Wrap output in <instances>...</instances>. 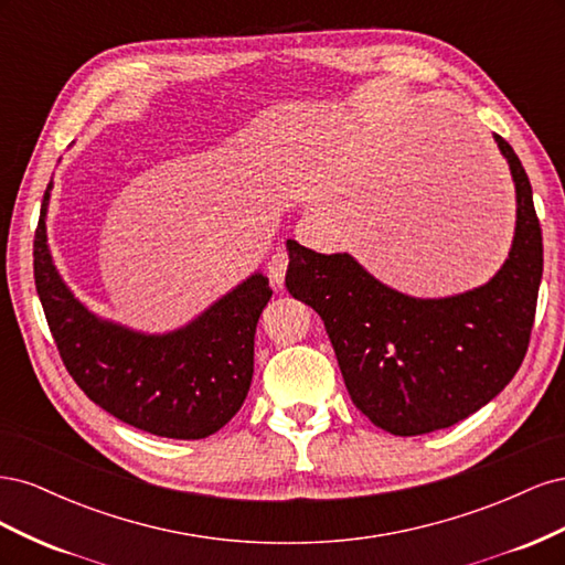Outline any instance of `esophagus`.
<instances>
[{
  "mask_svg": "<svg viewBox=\"0 0 565 565\" xmlns=\"http://www.w3.org/2000/svg\"><path fill=\"white\" fill-rule=\"evenodd\" d=\"M266 273H268V278H270L273 285H278V287L282 285L285 273H287V252L285 249H276L270 254Z\"/></svg>",
  "mask_w": 565,
  "mask_h": 565,
  "instance_id": "obj_1",
  "label": "esophagus"
}]
</instances>
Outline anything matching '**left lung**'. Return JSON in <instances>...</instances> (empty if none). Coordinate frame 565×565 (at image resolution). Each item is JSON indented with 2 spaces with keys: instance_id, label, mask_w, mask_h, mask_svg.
<instances>
[{
  "instance_id": "1",
  "label": "left lung",
  "mask_w": 565,
  "mask_h": 565,
  "mask_svg": "<svg viewBox=\"0 0 565 565\" xmlns=\"http://www.w3.org/2000/svg\"><path fill=\"white\" fill-rule=\"evenodd\" d=\"M46 185L35 231V285L67 372L87 396L136 429L198 440L243 407L254 372V332L273 289L252 273L200 316L162 334L89 311L65 285L46 245Z\"/></svg>"
}]
</instances>
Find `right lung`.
I'll return each mask as SVG.
<instances>
[{
    "label": "right lung",
    "instance_id": "right-lung-1",
    "mask_svg": "<svg viewBox=\"0 0 565 565\" xmlns=\"http://www.w3.org/2000/svg\"><path fill=\"white\" fill-rule=\"evenodd\" d=\"M516 188V228L502 268L461 295L419 299L367 273L349 252L287 241V292L322 318L351 401L393 436L467 419L514 380L533 330L542 231L525 169L494 134Z\"/></svg>",
    "mask_w": 565,
    "mask_h": 565
}]
</instances>
